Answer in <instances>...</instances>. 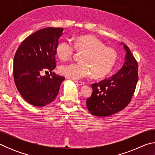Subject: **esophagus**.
<instances>
[{"label": "esophagus", "instance_id": "esophagus-1", "mask_svg": "<svg viewBox=\"0 0 155 155\" xmlns=\"http://www.w3.org/2000/svg\"><path fill=\"white\" fill-rule=\"evenodd\" d=\"M75 83L77 85H79V86H82L85 85V83L83 82V81H75Z\"/></svg>", "mask_w": 155, "mask_h": 155}]
</instances>
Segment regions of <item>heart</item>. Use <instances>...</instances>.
Here are the masks:
<instances>
[{
  "label": "heart",
  "mask_w": 155,
  "mask_h": 155,
  "mask_svg": "<svg viewBox=\"0 0 155 155\" xmlns=\"http://www.w3.org/2000/svg\"><path fill=\"white\" fill-rule=\"evenodd\" d=\"M74 46L70 40L57 44L56 53L62 61L69 59L76 51L83 52L80 62L61 65L59 72L65 77L78 80L92 74L94 77H103L111 71L116 62L117 54L114 49L106 47L103 41L94 35L77 37Z\"/></svg>",
  "instance_id": "heart-1"
}]
</instances>
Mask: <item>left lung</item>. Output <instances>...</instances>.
<instances>
[{
  "label": "left lung",
  "mask_w": 155,
  "mask_h": 155,
  "mask_svg": "<svg viewBox=\"0 0 155 155\" xmlns=\"http://www.w3.org/2000/svg\"><path fill=\"white\" fill-rule=\"evenodd\" d=\"M125 51L124 62L112 77L93 83L92 94L86 101L91 114L106 117L124 109L131 101L138 81V65L128 47L121 43Z\"/></svg>",
  "instance_id": "1"
}]
</instances>
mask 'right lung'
Returning <instances> with one entry per match:
<instances>
[{"mask_svg":"<svg viewBox=\"0 0 155 155\" xmlns=\"http://www.w3.org/2000/svg\"><path fill=\"white\" fill-rule=\"evenodd\" d=\"M62 28L47 27L28 36L18 47L14 59L15 86L26 101L41 107L56 98L64 77L52 73L56 67L54 55ZM50 71L51 77L41 76Z\"/></svg>","mask_w":155,"mask_h":155,"instance_id":"1","label":"right lung"}]
</instances>
